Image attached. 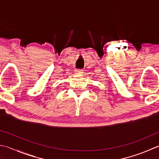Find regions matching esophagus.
Wrapping results in <instances>:
<instances>
[{
	"mask_svg": "<svg viewBox=\"0 0 159 159\" xmlns=\"http://www.w3.org/2000/svg\"><path fill=\"white\" fill-rule=\"evenodd\" d=\"M76 73H79V74H81L83 73V70L82 69H76Z\"/></svg>",
	"mask_w": 159,
	"mask_h": 159,
	"instance_id": "1",
	"label": "esophagus"
}]
</instances>
